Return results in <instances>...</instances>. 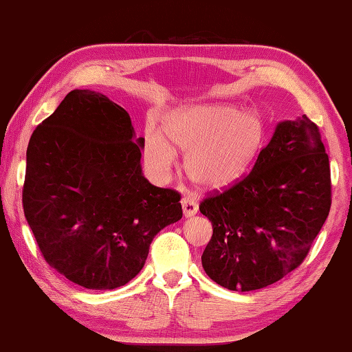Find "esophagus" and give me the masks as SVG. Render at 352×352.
Returning a JSON list of instances; mask_svg holds the SVG:
<instances>
[{
    "label": "esophagus",
    "instance_id": "1",
    "mask_svg": "<svg viewBox=\"0 0 352 352\" xmlns=\"http://www.w3.org/2000/svg\"><path fill=\"white\" fill-rule=\"evenodd\" d=\"M182 212H184V217H187V219L193 217V215L198 212V203L190 197H184L182 198Z\"/></svg>",
    "mask_w": 352,
    "mask_h": 352
}]
</instances>
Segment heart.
<instances>
[{
  "instance_id": "1",
  "label": "heart",
  "mask_w": 352,
  "mask_h": 352,
  "mask_svg": "<svg viewBox=\"0 0 352 352\" xmlns=\"http://www.w3.org/2000/svg\"><path fill=\"white\" fill-rule=\"evenodd\" d=\"M263 124L255 115L231 105L195 104L171 110L162 132L144 137V157L159 177L176 164V149L186 153L184 168L198 186L228 187L248 170L263 144Z\"/></svg>"
}]
</instances>
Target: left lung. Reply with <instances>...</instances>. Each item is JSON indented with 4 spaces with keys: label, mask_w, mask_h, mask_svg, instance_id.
Segmentation results:
<instances>
[{
    "label": "left lung",
    "mask_w": 352,
    "mask_h": 352,
    "mask_svg": "<svg viewBox=\"0 0 352 352\" xmlns=\"http://www.w3.org/2000/svg\"><path fill=\"white\" fill-rule=\"evenodd\" d=\"M199 210L212 223L201 256L215 283L266 288L304 261L331 210V166L318 126L280 121L252 173Z\"/></svg>",
    "instance_id": "left-lung-1"
}]
</instances>
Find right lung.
Returning a JSON list of instances; mask_svg holds the SVG:
<instances>
[{"instance_id": "obj_1", "label": "right lung", "mask_w": 352, "mask_h": 352, "mask_svg": "<svg viewBox=\"0 0 352 352\" xmlns=\"http://www.w3.org/2000/svg\"><path fill=\"white\" fill-rule=\"evenodd\" d=\"M144 138L107 96L74 89L26 149L23 210L45 261L88 289H115L182 217L181 195L143 176Z\"/></svg>"}]
</instances>
